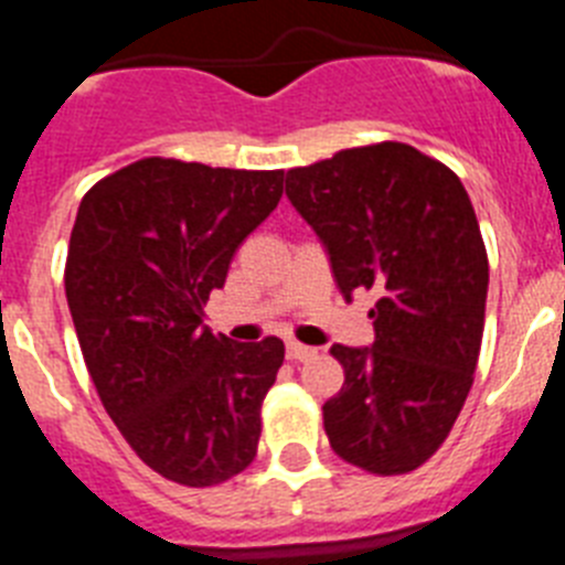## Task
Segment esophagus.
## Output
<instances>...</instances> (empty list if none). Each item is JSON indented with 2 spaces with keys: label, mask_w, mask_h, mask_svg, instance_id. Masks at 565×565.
<instances>
[{
  "label": "esophagus",
  "mask_w": 565,
  "mask_h": 565,
  "mask_svg": "<svg viewBox=\"0 0 565 565\" xmlns=\"http://www.w3.org/2000/svg\"><path fill=\"white\" fill-rule=\"evenodd\" d=\"M286 356L291 359V362H306V359L317 356V351H313V348H308V344L288 342V344H286Z\"/></svg>",
  "instance_id": "34e87169"
}]
</instances>
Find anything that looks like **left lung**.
I'll return each mask as SVG.
<instances>
[{
	"instance_id": "1",
	"label": "left lung",
	"mask_w": 565,
	"mask_h": 565,
	"mask_svg": "<svg viewBox=\"0 0 565 565\" xmlns=\"http://www.w3.org/2000/svg\"><path fill=\"white\" fill-rule=\"evenodd\" d=\"M286 194L326 246L342 297L376 294L371 348L333 344L322 407L333 452L373 476L422 467L472 387L489 263L458 174L398 141L288 169Z\"/></svg>"
}]
</instances>
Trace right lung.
<instances>
[{"label": "right lung", "mask_w": 565, "mask_h": 565, "mask_svg": "<svg viewBox=\"0 0 565 565\" xmlns=\"http://www.w3.org/2000/svg\"><path fill=\"white\" fill-rule=\"evenodd\" d=\"M279 198V169L143 158L78 206L64 288L84 362L129 447L183 487L228 481L257 456L286 344L214 337L203 306Z\"/></svg>", "instance_id": "1"}]
</instances>
